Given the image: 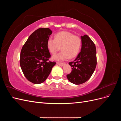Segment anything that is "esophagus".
Listing matches in <instances>:
<instances>
[{"mask_svg":"<svg viewBox=\"0 0 121 121\" xmlns=\"http://www.w3.org/2000/svg\"><path fill=\"white\" fill-rule=\"evenodd\" d=\"M56 64L58 65H59L60 66H63V65H64V63H59V62H57L56 63Z\"/></svg>","mask_w":121,"mask_h":121,"instance_id":"obj_1","label":"esophagus"}]
</instances>
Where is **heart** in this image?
Here are the masks:
<instances>
[{
    "label": "heart",
    "mask_w": 121,
    "mask_h": 121,
    "mask_svg": "<svg viewBox=\"0 0 121 121\" xmlns=\"http://www.w3.org/2000/svg\"><path fill=\"white\" fill-rule=\"evenodd\" d=\"M82 44V40L79 36L74 35L68 31H61L54 35V39L49 38L47 46L51 53L55 54L60 50L62 52L53 57L56 60H65L76 57L79 53Z\"/></svg>",
    "instance_id": "heart-1"
}]
</instances>
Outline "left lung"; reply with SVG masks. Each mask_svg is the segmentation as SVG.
I'll return each instance as SVG.
<instances>
[{
    "label": "left lung",
    "mask_w": 121,
    "mask_h": 121,
    "mask_svg": "<svg viewBox=\"0 0 121 121\" xmlns=\"http://www.w3.org/2000/svg\"><path fill=\"white\" fill-rule=\"evenodd\" d=\"M82 47L77 57L69 64L72 72L67 75L69 81L76 85L88 80L96 67V50L95 44L87 35L81 36Z\"/></svg>",
    "instance_id": "obj_1"
}]
</instances>
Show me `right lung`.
Instances as JSON below:
<instances>
[{
    "label": "right lung",
    "instance_id": "add662e5",
    "mask_svg": "<svg viewBox=\"0 0 121 121\" xmlns=\"http://www.w3.org/2000/svg\"><path fill=\"white\" fill-rule=\"evenodd\" d=\"M52 34V30L48 28H39L29 36L22 48L21 69L28 81L34 84L44 82L56 64L49 60L51 56L47 41Z\"/></svg>",
    "mask_w": 121,
    "mask_h": 121
}]
</instances>
